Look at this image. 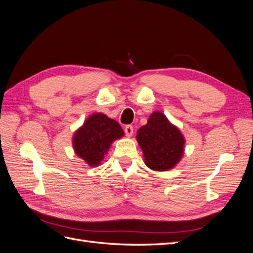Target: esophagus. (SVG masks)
I'll list each match as a JSON object with an SVG mask.
<instances>
[{
  "mask_svg": "<svg viewBox=\"0 0 253 253\" xmlns=\"http://www.w3.org/2000/svg\"><path fill=\"white\" fill-rule=\"evenodd\" d=\"M133 126H126L125 127V133L127 137H131L133 135Z\"/></svg>",
  "mask_w": 253,
  "mask_h": 253,
  "instance_id": "1",
  "label": "esophagus"
}]
</instances>
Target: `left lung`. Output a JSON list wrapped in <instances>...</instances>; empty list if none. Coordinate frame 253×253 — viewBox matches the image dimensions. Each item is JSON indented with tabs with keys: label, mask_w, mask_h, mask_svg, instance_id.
Returning a JSON list of instances; mask_svg holds the SVG:
<instances>
[{
	"label": "left lung",
	"mask_w": 253,
	"mask_h": 253,
	"mask_svg": "<svg viewBox=\"0 0 253 253\" xmlns=\"http://www.w3.org/2000/svg\"><path fill=\"white\" fill-rule=\"evenodd\" d=\"M136 139L142 150L144 164L154 171L173 169L185 151V137L160 112L150 115L148 124L137 131Z\"/></svg>",
	"instance_id": "left-lung-1"
}]
</instances>
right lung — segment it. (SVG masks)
<instances>
[{"instance_id":"add662e5","label":"right lung","mask_w":253,"mask_h":253,"mask_svg":"<svg viewBox=\"0 0 253 253\" xmlns=\"http://www.w3.org/2000/svg\"><path fill=\"white\" fill-rule=\"evenodd\" d=\"M125 135L117 121L102 113H95L84 121L73 136V148L76 155L89 167L101 164L114 140Z\"/></svg>"}]
</instances>
